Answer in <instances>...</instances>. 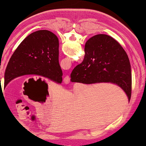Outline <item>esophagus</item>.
<instances>
[{
  "label": "esophagus",
  "instance_id": "obj_1",
  "mask_svg": "<svg viewBox=\"0 0 146 146\" xmlns=\"http://www.w3.org/2000/svg\"><path fill=\"white\" fill-rule=\"evenodd\" d=\"M63 82L65 84H68L70 82V77L68 76H66L64 79H63Z\"/></svg>",
  "mask_w": 146,
  "mask_h": 146
}]
</instances>
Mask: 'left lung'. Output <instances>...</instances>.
Segmentation results:
<instances>
[{
  "label": "left lung",
  "mask_w": 146,
  "mask_h": 146,
  "mask_svg": "<svg viewBox=\"0 0 146 146\" xmlns=\"http://www.w3.org/2000/svg\"><path fill=\"white\" fill-rule=\"evenodd\" d=\"M59 41L46 30L29 35L17 47L8 62L4 88L13 79L25 75H36L60 84L62 70L59 64Z\"/></svg>",
  "instance_id": "obj_1"
}]
</instances>
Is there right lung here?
I'll list each match as a JSON object with an SVG mask.
<instances>
[{
	"mask_svg": "<svg viewBox=\"0 0 146 146\" xmlns=\"http://www.w3.org/2000/svg\"><path fill=\"white\" fill-rule=\"evenodd\" d=\"M85 58L70 74V81L84 84L111 83L120 87L130 101L131 72L127 53L116 40L105 34L91 37L85 46Z\"/></svg>",
	"mask_w": 146,
	"mask_h": 146,
	"instance_id": "obj_1",
	"label": "right lung"
}]
</instances>
